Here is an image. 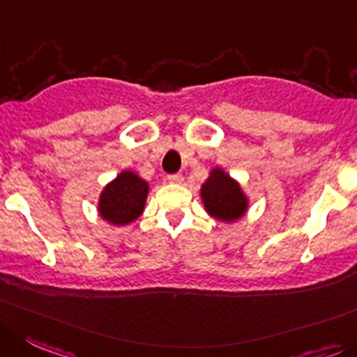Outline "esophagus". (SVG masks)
<instances>
[{
  "instance_id": "1",
  "label": "esophagus",
  "mask_w": 357,
  "mask_h": 357,
  "mask_svg": "<svg viewBox=\"0 0 357 357\" xmlns=\"http://www.w3.org/2000/svg\"><path fill=\"white\" fill-rule=\"evenodd\" d=\"M167 181L174 183V185H181V183L185 181V178H183V174H171L167 176Z\"/></svg>"
}]
</instances>
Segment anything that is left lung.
Listing matches in <instances>:
<instances>
[{
  "instance_id": "left-lung-1",
  "label": "left lung",
  "mask_w": 357,
  "mask_h": 357,
  "mask_svg": "<svg viewBox=\"0 0 357 357\" xmlns=\"http://www.w3.org/2000/svg\"><path fill=\"white\" fill-rule=\"evenodd\" d=\"M201 197L206 211L222 222H236L248 208V199L239 183L220 167L209 172V178L201 186Z\"/></svg>"
}]
</instances>
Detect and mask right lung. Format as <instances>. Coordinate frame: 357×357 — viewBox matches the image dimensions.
I'll return each instance as SVG.
<instances>
[{
    "instance_id": "obj_1",
    "label": "right lung",
    "mask_w": 357,
    "mask_h": 357,
    "mask_svg": "<svg viewBox=\"0 0 357 357\" xmlns=\"http://www.w3.org/2000/svg\"><path fill=\"white\" fill-rule=\"evenodd\" d=\"M149 185L132 171H121L114 181L102 190L98 213L112 225H126L144 211Z\"/></svg>"
}]
</instances>
